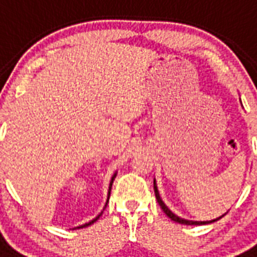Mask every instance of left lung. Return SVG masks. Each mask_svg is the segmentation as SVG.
<instances>
[{
    "mask_svg": "<svg viewBox=\"0 0 257 257\" xmlns=\"http://www.w3.org/2000/svg\"><path fill=\"white\" fill-rule=\"evenodd\" d=\"M153 189H155V194H156V198H157V203H159V205H160V208L163 209V212L167 215L168 218L171 219V220H174V222H177V223H181V224H208V223H212V222H216V220H219V219L222 218H218V219H213V220H209V222H194V220H186V219H182L179 218V216H177L175 213H172L170 209H168L167 207H166V204L163 203L162 198H160V196H159V192H157V188H156V181L153 182Z\"/></svg>",
    "mask_w": 257,
    "mask_h": 257,
    "instance_id": "1",
    "label": "left lung"
}]
</instances>
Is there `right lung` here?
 I'll return each instance as SVG.
<instances>
[{
  "label": "right lung",
  "mask_w": 257,
  "mask_h": 257,
  "mask_svg": "<svg viewBox=\"0 0 257 257\" xmlns=\"http://www.w3.org/2000/svg\"><path fill=\"white\" fill-rule=\"evenodd\" d=\"M115 177H116V174L115 175H113V177H112V181H110V185H109V194H110V188H112V183H113V179H115ZM101 215V213H100ZM100 215H98V216H97V218L95 219H93V220H91V222H89V223H86V224H82V226H79V227L78 228H83V227H87V226H90V224H93L95 222V220H97V219L100 218Z\"/></svg>",
  "instance_id": "right-lung-1"
}]
</instances>
